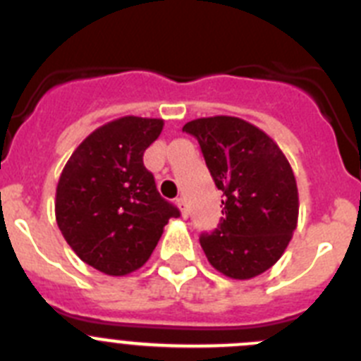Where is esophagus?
<instances>
[{
	"instance_id": "esophagus-1",
	"label": "esophagus",
	"mask_w": 361,
	"mask_h": 361,
	"mask_svg": "<svg viewBox=\"0 0 361 361\" xmlns=\"http://www.w3.org/2000/svg\"><path fill=\"white\" fill-rule=\"evenodd\" d=\"M177 206H178V209H180V213H183L184 219H188V208H186V200H184V197H178Z\"/></svg>"
}]
</instances>
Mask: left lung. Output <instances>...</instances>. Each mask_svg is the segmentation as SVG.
Instances as JSON below:
<instances>
[{
    "mask_svg": "<svg viewBox=\"0 0 361 361\" xmlns=\"http://www.w3.org/2000/svg\"><path fill=\"white\" fill-rule=\"evenodd\" d=\"M197 137L224 216L200 235L208 262L233 280H250L275 266L298 224V188L288 157L264 130L231 116L184 124Z\"/></svg>",
    "mask_w": 361,
    "mask_h": 361,
    "instance_id": "1",
    "label": "left lung"
}]
</instances>
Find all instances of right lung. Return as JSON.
<instances>
[{"mask_svg":"<svg viewBox=\"0 0 361 361\" xmlns=\"http://www.w3.org/2000/svg\"><path fill=\"white\" fill-rule=\"evenodd\" d=\"M164 121L126 116L73 149L56 188V220L82 262L126 276L148 262L164 226L180 213L159 195L142 155Z\"/></svg>","mask_w":361,"mask_h":361,"instance_id":"1","label":"right lung"}]
</instances>
